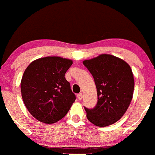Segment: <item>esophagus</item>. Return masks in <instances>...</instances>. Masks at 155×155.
I'll list each match as a JSON object with an SVG mask.
<instances>
[{
	"mask_svg": "<svg viewBox=\"0 0 155 155\" xmlns=\"http://www.w3.org/2000/svg\"><path fill=\"white\" fill-rule=\"evenodd\" d=\"M82 97H83V95H82V93H81V92H80V93H79L77 95V97H78V99H79V100H81V99H82Z\"/></svg>",
	"mask_w": 155,
	"mask_h": 155,
	"instance_id": "obj_1",
	"label": "esophagus"
}]
</instances>
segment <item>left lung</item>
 I'll use <instances>...</instances> for the list:
<instances>
[{
  "instance_id": "obj_1",
  "label": "left lung",
  "mask_w": 155,
  "mask_h": 155,
  "mask_svg": "<svg viewBox=\"0 0 155 155\" xmlns=\"http://www.w3.org/2000/svg\"><path fill=\"white\" fill-rule=\"evenodd\" d=\"M83 64L93 76L97 94L95 107L84 108L87 118L98 127L115 123L124 114L133 99L135 83L130 66L109 54L85 60Z\"/></svg>"
}]
</instances>
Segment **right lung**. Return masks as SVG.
Instances as JSON below:
<instances>
[{"instance_id":"right-lung-1","label":"right lung","mask_w":155,"mask_h":155,"mask_svg":"<svg viewBox=\"0 0 155 155\" xmlns=\"http://www.w3.org/2000/svg\"><path fill=\"white\" fill-rule=\"evenodd\" d=\"M73 60L48 56L33 60L21 80V94L27 109L45 124L55 123L66 115L76 100L65 74Z\"/></svg>"}]
</instances>
